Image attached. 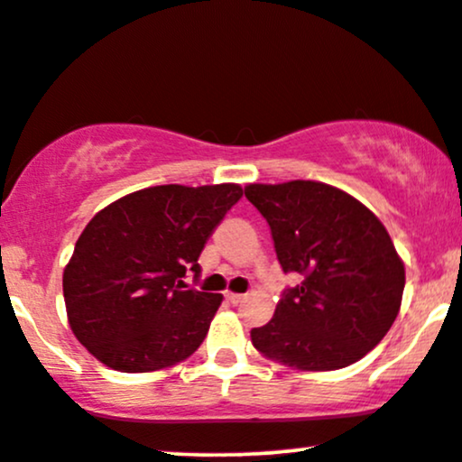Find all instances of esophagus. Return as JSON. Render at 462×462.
Returning a JSON list of instances; mask_svg holds the SVG:
<instances>
[{"instance_id": "1", "label": "esophagus", "mask_w": 462, "mask_h": 462, "mask_svg": "<svg viewBox=\"0 0 462 462\" xmlns=\"http://www.w3.org/2000/svg\"><path fill=\"white\" fill-rule=\"evenodd\" d=\"M226 300H227V302H230V304H241L243 302V300H245V295L243 293H230V291H227L226 293Z\"/></svg>"}]
</instances>
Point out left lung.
<instances>
[{"instance_id":"left-lung-1","label":"left lung","mask_w":462,"mask_h":462,"mask_svg":"<svg viewBox=\"0 0 462 462\" xmlns=\"http://www.w3.org/2000/svg\"><path fill=\"white\" fill-rule=\"evenodd\" d=\"M245 196L268 221L282 273L274 317L251 329L262 355L304 372L365 356L397 319L405 270L386 227L353 196L321 181L251 183Z\"/></svg>"}]
</instances>
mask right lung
<instances>
[{
	"instance_id": "add662e5",
	"label": "right lung",
	"mask_w": 462,
	"mask_h": 462,
	"mask_svg": "<svg viewBox=\"0 0 462 462\" xmlns=\"http://www.w3.org/2000/svg\"><path fill=\"white\" fill-rule=\"evenodd\" d=\"M236 183L156 186L98 211L63 273L71 331L101 364L153 372L188 359L205 340L219 293L183 285L226 213Z\"/></svg>"
}]
</instances>
